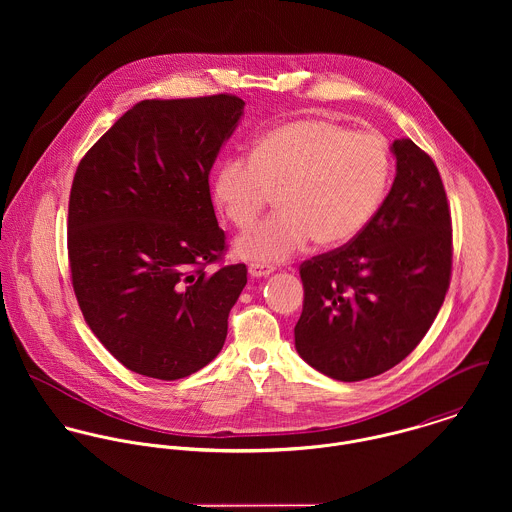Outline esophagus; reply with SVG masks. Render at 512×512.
I'll use <instances>...</instances> for the list:
<instances>
[{
	"mask_svg": "<svg viewBox=\"0 0 512 512\" xmlns=\"http://www.w3.org/2000/svg\"><path fill=\"white\" fill-rule=\"evenodd\" d=\"M274 272V268L272 266H266V264H250L248 266V274L252 276V278H266V276H270Z\"/></svg>",
	"mask_w": 512,
	"mask_h": 512,
	"instance_id": "obj_1",
	"label": "esophagus"
}]
</instances>
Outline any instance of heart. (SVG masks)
<instances>
[{"instance_id":"b5f03b06","label":"heart","mask_w":512,"mask_h":512,"mask_svg":"<svg viewBox=\"0 0 512 512\" xmlns=\"http://www.w3.org/2000/svg\"><path fill=\"white\" fill-rule=\"evenodd\" d=\"M390 171L388 147L376 134L303 118L268 132L252 155L222 161L213 193L224 217L242 230L280 195L282 213L234 246L254 264H280L311 238L325 248L355 240L376 215Z\"/></svg>"}]
</instances>
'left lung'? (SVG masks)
<instances>
[{"mask_svg": "<svg viewBox=\"0 0 512 512\" xmlns=\"http://www.w3.org/2000/svg\"><path fill=\"white\" fill-rule=\"evenodd\" d=\"M396 177L365 230L301 264L299 357L357 382L404 361L432 327L451 276V217L432 157L396 140Z\"/></svg>", "mask_w": 512, "mask_h": 512, "instance_id": "1", "label": "left lung"}]
</instances>
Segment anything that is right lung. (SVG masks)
<instances>
[{"instance_id": "obj_1", "label": "right lung", "mask_w": 512, "mask_h": 512, "mask_svg": "<svg viewBox=\"0 0 512 512\" xmlns=\"http://www.w3.org/2000/svg\"><path fill=\"white\" fill-rule=\"evenodd\" d=\"M244 114L230 94L144 100L80 159L69 201L74 295L126 368L185 378L222 349L246 266L224 252L209 173Z\"/></svg>"}]
</instances>
